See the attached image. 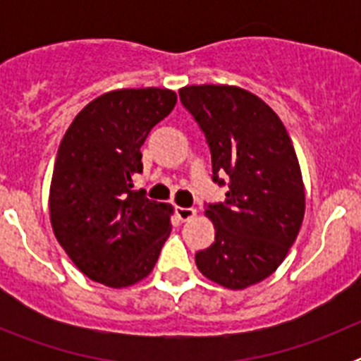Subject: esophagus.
<instances>
[{
	"label": "esophagus",
	"instance_id": "obj_1",
	"mask_svg": "<svg viewBox=\"0 0 361 361\" xmlns=\"http://www.w3.org/2000/svg\"><path fill=\"white\" fill-rule=\"evenodd\" d=\"M175 215H177L180 220H190L197 215V209L180 208V206H177V208H175Z\"/></svg>",
	"mask_w": 361,
	"mask_h": 361
}]
</instances>
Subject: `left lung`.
Wrapping results in <instances>:
<instances>
[{"label":"left lung","mask_w":361,"mask_h":361,"mask_svg":"<svg viewBox=\"0 0 361 361\" xmlns=\"http://www.w3.org/2000/svg\"><path fill=\"white\" fill-rule=\"evenodd\" d=\"M212 153V178L228 186L208 204L215 240L195 255L206 279L244 289L276 271L296 240L305 195L291 137L262 99L238 86L193 85L178 90Z\"/></svg>","instance_id":"8db88e82"}]
</instances>
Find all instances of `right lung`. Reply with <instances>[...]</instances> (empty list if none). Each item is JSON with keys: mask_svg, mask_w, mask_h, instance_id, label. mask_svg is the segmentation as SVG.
Masks as SVG:
<instances>
[{"mask_svg": "<svg viewBox=\"0 0 361 361\" xmlns=\"http://www.w3.org/2000/svg\"><path fill=\"white\" fill-rule=\"evenodd\" d=\"M166 88L114 90L86 104L63 137L50 186L54 235L82 275L108 288L146 279L170 237V204L132 190L141 146L170 116Z\"/></svg>", "mask_w": 361, "mask_h": 361, "instance_id": "obj_1", "label": "right lung"}]
</instances>
